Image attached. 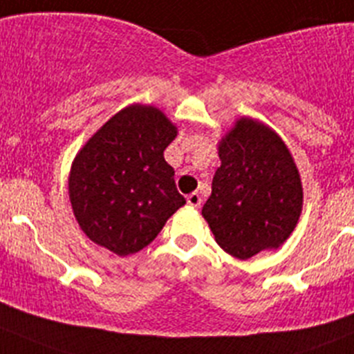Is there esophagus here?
Returning <instances> with one entry per match:
<instances>
[{"label": "esophagus", "mask_w": 354, "mask_h": 354, "mask_svg": "<svg viewBox=\"0 0 354 354\" xmlns=\"http://www.w3.org/2000/svg\"><path fill=\"white\" fill-rule=\"evenodd\" d=\"M187 203L191 205V207H200L201 205V196H200V193H196V191H194V193H191V194H187Z\"/></svg>", "instance_id": "esophagus-1"}]
</instances>
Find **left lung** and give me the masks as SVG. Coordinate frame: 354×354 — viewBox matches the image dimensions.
I'll list each match as a JSON object with an SVG mask.
<instances>
[{
  "label": "left lung",
  "instance_id": "obj_1",
  "mask_svg": "<svg viewBox=\"0 0 354 354\" xmlns=\"http://www.w3.org/2000/svg\"><path fill=\"white\" fill-rule=\"evenodd\" d=\"M218 158L201 210L218 247L250 259L283 245L301 217L304 194L281 137L261 121L240 118L218 142Z\"/></svg>",
  "mask_w": 354,
  "mask_h": 354
}]
</instances>
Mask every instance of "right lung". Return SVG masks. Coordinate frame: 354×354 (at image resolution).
Listing matches in <instances>:
<instances>
[{
    "label": "right lung",
    "mask_w": 354,
    "mask_h": 354,
    "mask_svg": "<svg viewBox=\"0 0 354 354\" xmlns=\"http://www.w3.org/2000/svg\"><path fill=\"white\" fill-rule=\"evenodd\" d=\"M175 124L153 106L124 107L80 149L69 200L83 233L116 255L142 250L186 200L163 151Z\"/></svg>",
    "instance_id": "add662e5"
}]
</instances>
